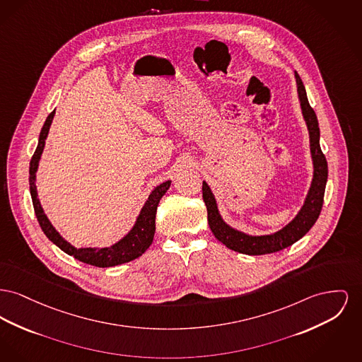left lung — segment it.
<instances>
[{
    "mask_svg": "<svg viewBox=\"0 0 362 362\" xmlns=\"http://www.w3.org/2000/svg\"><path fill=\"white\" fill-rule=\"evenodd\" d=\"M296 81L302 116L309 131L310 154L313 161V179L303 201V205L299 209L297 216L276 233L268 235L245 234L239 230H235L223 220L211 187L208 186L206 182H202V198L206 205L208 223L213 235L228 249L242 255H269L291 246L313 227V224L319 218L322 208L324 192L328 179V165L325 156L322 154L320 148L319 122L315 110L309 105L305 86L297 72Z\"/></svg>",
    "mask_w": 362,
    "mask_h": 362,
    "instance_id": "left-lung-1",
    "label": "left lung"
}]
</instances>
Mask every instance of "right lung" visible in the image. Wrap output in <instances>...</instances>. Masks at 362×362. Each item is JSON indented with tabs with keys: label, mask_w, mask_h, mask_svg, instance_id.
<instances>
[{
	"label": "right lung",
	"mask_w": 362,
	"mask_h": 362,
	"mask_svg": "<svg viewBox=\"0 0 362 362\" xmlns=\"http://www.w3.org/2000/svg\"><path fill=\"white\" fill-rule=\"evenodd\" d=\"M53 117H54V112H52L47 116L42 129H41V134H40L38 146L30 161V179H28L30 192H31V198H33L35 216L42 228L43 234L46 235L49 238V240H52L66 255H72L85 264L100 267V268L116 267V265L129 262V261L141 257L149 249V246L153 242V236L156 233L157 206H158V202L163 198V195L170 189V180L158 185L157 187H154L153 192H150L149 198L146 199L145 205L142 206L141 212L138 214L134 227L119 242H116L115 245H112L109 247H79L78 249V247L72 246L69 242L65 240L62 235L59 234V231L52 226L47 216L43 212L41 202L38 199L37 186H35L37 170H38L41 154L45 148V141L47 138L49 128L52 126Z\"/></svg>",
	"instance_id": "1"
}]
</instances>
